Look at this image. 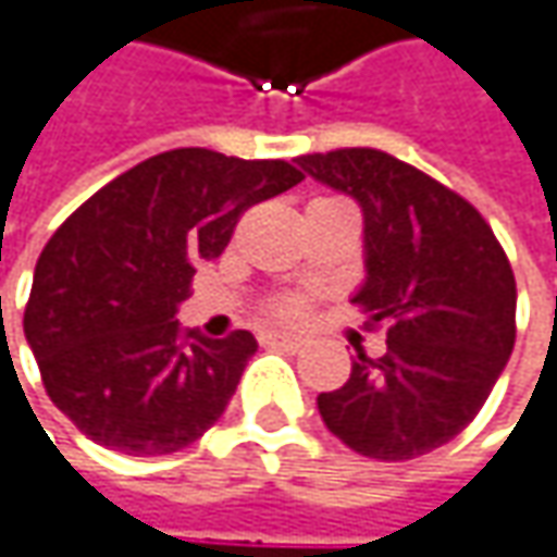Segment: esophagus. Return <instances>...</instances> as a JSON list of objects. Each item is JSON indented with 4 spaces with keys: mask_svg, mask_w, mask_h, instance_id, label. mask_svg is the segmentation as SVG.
<instances>
[{
    "mask_svg": "<svg viewBox=\"0 0 557 557\" xmlns=\"http://www.w3.org/2000/svg\"><path fill=\"white\" fill-rule=\"evenodd\" d=\"M262 342H265L269 348H285V351H298L300 345H304V338L292 336V333H265Z\"/></svg>",
    "mask_w": 557,
    "mask_h": 557,
    "instance_id": "obj_1",
    "label": "esophagus"
}]
</instances>
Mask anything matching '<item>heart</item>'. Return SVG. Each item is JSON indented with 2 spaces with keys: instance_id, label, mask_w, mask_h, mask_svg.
Segmentation results:
<instances>
[{
  "instance_id": "heart-1",
  "label": "heart",
  "mask_w": 557,
  "mask_h": 557,
  "mask_svg": "<svg viewBox=\"0 0 557 557\" xmlns=\"http://www.w3.org/2000/svg\"><path fill=\"white\" fill-rule=\"evenodd\" d=\"M272 313H275V317H285V320H298V317L307 313V300L304 298L275 300V304H272Z\"/></svg>"
}]
</instances>
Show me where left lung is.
<instances>
[{
  "label": "left lung",
  "instance_id": "8db88e82",
  "mask_svg": "<svg viewBox=\"0 0 557 557\" xmlns=\"http://www.w3.org/2000/svg\"><path fill=\"white\" fill-rule=\"evenodd\" d=\"M313 180L364 212L368 278L351 298L386 355L358 348L351 377L317 396L355 454L416 459L479 416L517 338V282L492 224L450 186L377 148L300 154Z\"/></svg>",
  "mask_w": 557,
  "mask_h": 557
}]
</instances>
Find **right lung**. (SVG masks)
Masks as SVG:
<instances>
[{
  "mask_svg": "<svg viewBox=\"0 0 557 557\" xmlns=\"http://www.w3.org/2000/svg\"><path fill=\"white\" fill-rule=\"evenodd\" d=\"M300 180L288 161L174 148L62 221L34 269L24 336L47 396L82 434L126 457H161L219 421L257 338L180 330L177 304L240 215Z\"/></svg>",
  "mask_w": 557,
  "mask_h": 557,
  "instance_id": "obj_1",
  "label": "right lung"
}]
</instances>
